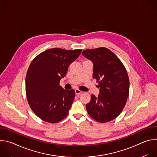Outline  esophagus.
<instances>
[{"instance_id": "34e87169", "label": "esophagus", "mask_w": 157, "mask_h": 157, "mask_svg": "<svg viewBox=\"0 0 157 157\" xmlns=\"http://www.w3.org/2000/svg\"><path fill=\"white\" fill-rule=\"evenodd\" d=\"M75 93H76V95H79L80 94L82 93V91L79 90V89H76V90H75Z\"/></svg>"}]
</instances>
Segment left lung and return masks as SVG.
Wrapping results in <instances>:
<instances>
[{
    "label": "left lung",
    "mask_w": 157,
    "mask_h": 157,
    "mask_svg": "<svg viewBox=\"0 0 157 157\" xmlns=\"http://www.w3.org/2000/svg\"><path fill=\"white\" fill-rule=\"evenodd\" d=\"M82 55L93 63V78L99 87L98 97L91 95L86 104L88 114L105 123L116 119L125 105L129 94V79L125 66L110 50L101 47L87 49Z\"/></svg>",
    "instance_id": "obj_1"
}]
</instances>
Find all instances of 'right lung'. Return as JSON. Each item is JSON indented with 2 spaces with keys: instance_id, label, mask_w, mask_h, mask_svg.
Segmentation results:
<instances>
[{
  "instance_id": "add662e5",
  "label": "right lung",
  "mask_w": 157,
  "mask_h": 157,
  "mask_svg": "<svg viewBox=\"0 0 157 157\" xmlns=\"http://www.w3.org/2000/svg\"><path fill=\"white\" fill-rule=\"evenodd\" d=\"M81 52V50L52 48L32 61L25 79L26 94L30 108L41 120L57 123L68 116L75 92L64 90L59 81Z\"/></svg>"
}]
</instances>
